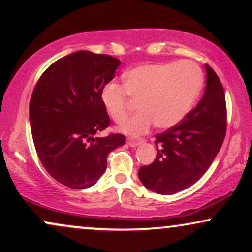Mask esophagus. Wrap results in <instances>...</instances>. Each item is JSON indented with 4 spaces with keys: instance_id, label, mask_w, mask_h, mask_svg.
I'll return each mask as SVG.
<instances>
[{
    "instance_id": "34e87169",
    "label": "esophagus",
    "mask_w": 252,
    "mask_h": 252,
    "mask_svg": "<svg viewBox=\"0 0 252 252\" xmlns=\"http://www.w3.org/2000/svg\"><path fill=\"white\" fill-rule=\"evenodd\" d=\"M143 142H144L143 138H138V140H136V138H128V140H126V143H128L130 147H137Z\"/></svg>"
}]
</instances>
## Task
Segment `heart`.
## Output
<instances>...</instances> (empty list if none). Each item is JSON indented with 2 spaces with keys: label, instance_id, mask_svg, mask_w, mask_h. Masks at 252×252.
<instances>
[{
  "label": "heart",
  "instance_id": "b5f03b06",
  "mask_svg": "<svg viewBox=\"0 0 252 252\" xmlns=\"http://www.w3.org/2000/svg\"><path fill=\"white\" fill-rule=\"evenodd\" d=\"M202 84L201 68L190 60L144 63L124 74L123 86L106 84L100 91V100L116 123L128 117L129 97L140 102L141 111L120 130L128 135H141L154 123L160 129H169L182 122L194 105Z\"/></svg>",
  "mask_w": 252,
  "mask_h": 252
}]
</instances>
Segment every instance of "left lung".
Masks as SVG:
<instances>
[{
    "label": "left lung",
    "mask_w": 252,
    "mask_h": 252,
    "mask_svg": "<svg viewBox=\"0 0 252 252\" xmlns=\"http://www.w3.org/2000/svg\"><path fill=\"white\" fill-rule=\"evenodd\" d=\"M226 132V103L216 72L206 65V88L200 102L178 126L155 136L154 162L138 169L147 189L174 194L195 184L209 169Z\"/></svg>",
    "instance_id": "left-lung-1"
}]
</instances>
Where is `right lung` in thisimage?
Masks as SVG:
<instances>
[{"instance_id":"1","label":"right lung","mask_w":252,"mask_h":252,"mask_svg":"<svg viewBox=\"0 0 252 252\" xmlns=\"http://www.w3.org/2000/svg\"><path fill=\"white\" fill-rule=\"evenodd\" d=\"M121 62L108 54L78 51L53 63L31 97L30 121L37 156L52 178L74 189L94 186L106 169L109 153L126 137L110 134L100 91Z\"/></svg>"}]
</instances>
